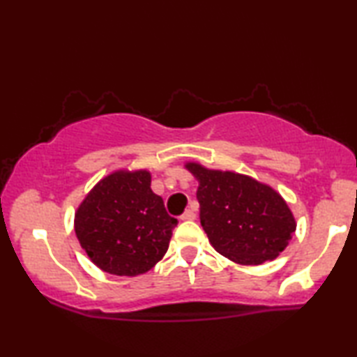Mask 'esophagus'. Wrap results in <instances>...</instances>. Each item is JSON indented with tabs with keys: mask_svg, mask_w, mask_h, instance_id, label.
Masks as SVG:
<instances>
[{
	"mask_svg": "<svg viewBox=\"0 0 357 357\" xmlns=\"http://www.w3.org/2000/svg\"><path fill=\"white\" fill-rule=\"evenodd\" d=\"M197 214L193 209H185V213L181 215V220H195Z\"/></svg>",
	"mask_w": 357,
	"mask_h": 357,
	"instance_id": "1",
	"label": "esophagus"
}]
</instances>
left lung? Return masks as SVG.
Returning a JSON list of instances; mask_svg holds the SVG:
<instances>
[{"instance_id": "left-lung-1", "label": "left lung", "mask_w": 357, "mask_h": 357, "mask_svg": "<svg viewBox=\"0 0 357 357\" xmlns=\"http://www.w3.org/2000/svg\"><path fill=\"white\" fill-rule=\"evenodd\" d=\"M185 168L198 181L202 227L220 255L249 266L285 250L296 220L280 193L245 174L209 170L197 162Z\"/></svg>"}]
</instances>
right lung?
Listing matches in <instances>:
<instances>
[{
  "label": "right lung",
  "mask_w": 357,
  "mask_h": 357,
  "mask_svg": "<svg viewBox=\"0 0 357 357\" xmlns=\"http://www.w3.org/2000/svg\"><path fill=\"white\" fill-rule=\"evenodd\" d=\"M176 225L164 200L151 190L146 170H118L102 178L74 220L89 259L104 273L128 277L148 273L164 258Z\"/></svg>",
  "instance_id": "right-lung-1"
}]
</instances>
